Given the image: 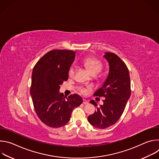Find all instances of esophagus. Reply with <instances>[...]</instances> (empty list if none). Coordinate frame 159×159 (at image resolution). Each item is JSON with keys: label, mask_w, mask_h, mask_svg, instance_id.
<instances>
[{"label": "esophagus", "mask_w": 159, "mask_h": 159, "mask_svg": "<svg viewBox=\"0 0 159 159\" xmlns=\"http://www.w3.org/2000/svg\"><path fill=\"white\" fill-rule=\"evenodd\" d=\"M89 102H88V101H87V100H85V99H83V104H84V105H85V104H87Z\"/></svg>", "instance_id": "1"}]
</instances>
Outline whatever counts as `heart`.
I'll return each mask as SVG.
<instances>
[{"mask_svg": "<svg viewBox=\"0 0 159 159\" xmlns=\"http://www.w3.org/2000/svg\"><path fill=\"white\" fill-rule=\"evenodd\" d=\"M84 65L86 67L87 70L91 74H98L102 69V63L94 57H89L84 60ZM75 74V68L71 66L69 70V75L70 77H73ZM80 92L82 94H85L87 92V89L85 88H81Z\"/></svg>", "mask_w": 159, "mask_h": 159, "instance_id": "1", "label": "heart"}]
</instances>
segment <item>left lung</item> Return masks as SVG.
<instances>
[{
  "mask_svg": "<svg viewBox=\"0 0 159 159\" xmlns=\"http://www.w3.org/2000/svg\"><path fill=\"white\" fill-rule=\"evenodd\" d=\"M104 57L109 65V74L94 96H103L105 99L99 107L94 100L90 101L97 109L87 118L90 125L100 129L108 128L119 120L131 95L130 78L126 64L113 53L106 52Z\"/></svg>",
  "mask_w": 159,
  "mask_h": 159,
  "instance_id": "1",
  "label": "left lung"
}]
</instances>
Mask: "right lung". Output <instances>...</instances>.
Returning <instances> with one entry per match:
<instances>
[{"label": "right lung", "mask_w": 159, "mask_h": 159, "mask_svg": "<svg viewBox=\"0 0 159 159\" xmlns=\"http://www.w3.org/2000/svg\"><path fill=\"white\" fill-rule=\"evenodd\" d=\"M75 52L53 50L42 57L33 68L30 94L40 120L51 128H60L69 121L82 98L74 94L66 98L60 93V85L69 78Z\"/></svg>", "instance_id": "1"}]
</instances>
